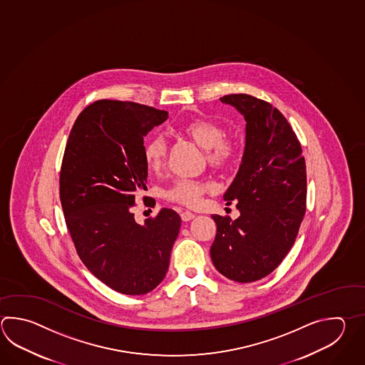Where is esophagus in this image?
I'll list each match as a JSON object with an SVG mask.
<instances>
[{
	"mask_svg": "<svg viewBox=\"0 0 365 365\" xmlns=\"http://www.w3.org/2000/svg\"><path fill=\"white\" fill-rule=\"evenodd\" d=\"M180 217H182V221L187 222V221L194 220L195 215L192 212H188V210H186V212H182V213H180Z\"/></svg>",
	"mask_w": 365,
	"mask_h": 365,
	"instance_id": "34e87169",
	"label": "esophagus"
}]
</instances>
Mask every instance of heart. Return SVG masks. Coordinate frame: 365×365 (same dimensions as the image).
I'll return each mask as SVG.
<instances>
[{
	"label": "heart",
	"instance_id": "obj_1",
	"mask_svg": "<svg viewBox=\"0 0 365 365\" xmlns=\"http://www.w3.org/2000/svg\"><path fill=\"white\" fill-rule=\"evenodd\" d=\"M179 133L191 139L205 150V158L212 168L223 169L234 161L238 153V142L223 135V128L213 120L194 119L179 127ZM169 152V144L164 136L153 135L144 144L143 157L149 170L158 171L164 168ZM212 188L209 182L196 179L180 178L175 180L166 191L165 197L187 207H194L202 194Z\"/></svg>",
	"mask_w": 365,
	"mask_h": 365
}]
</instances>
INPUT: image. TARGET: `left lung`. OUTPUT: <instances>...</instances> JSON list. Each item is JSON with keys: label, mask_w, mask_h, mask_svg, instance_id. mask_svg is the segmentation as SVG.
Wrapping results in <instances>:
<instances>
[{"label": "left lung", "mask_w": 365, "mask_h": 365, "mask_svg": "<svg viewBox=\"0 0 365 365\" xmlns=\"http://www.w3.org/2000/svg\"><path fill=\"white\" fill-rule=\"evenodd\" d=\"M246 119V147L237 177L223 195L240 216L213 215L210 257L235 282L259 281L289 253L303 221L307 173L298 138L282 113L246 93L220 98Z\"/></svg>", "instance_id": "left-lung-1"}]
</instances>
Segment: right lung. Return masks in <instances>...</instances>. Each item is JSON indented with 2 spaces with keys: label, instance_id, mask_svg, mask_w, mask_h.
I'll list each match as a JSON object with an SVG mask.
<instances>
[{
  "label": "right lung",
  "instance_id": "1",
  "mask_svg": "<svg viewBox=\"0 0 365 365\" xmlns=\"http://www.w3.org/2000/svg\"><path fill=\"white\" fill-rule=\"evenodd\" d=\"M168 117L152 106L98 100L78 115L63 153L60 199L76 252L92 274L126 295L161 283L179 234L173 209L143 225L133 213L147 190L144 136Z\"/></svg>",
  "mask_w": 365,
  "mask_h": 365
}]
</instances>
